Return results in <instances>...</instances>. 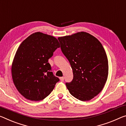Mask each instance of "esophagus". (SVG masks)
<instances>
[{
	"label": "esophagus",
	"mask_w": 126,
	"mask_h": 126,
	"mask_svg": "<svg viewBox=\"0 0 126 126\" xmlns=\"http://www.w3.org/2000/svg\"><path fill=\"white\" fill-rule=\"evenodd\" d=\"M64 77H60V80H61V81L63 82L64 81Z\"/></svg>",
	"instance_id": "34e87169"
}]
</instances>
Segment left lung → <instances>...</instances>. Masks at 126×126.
<instances>
[{"label": "left lung", "instance_id": "left-lung-1", "mask_svg": "<svg viewBox=\"0 0 126 126\" xmlns=\"http://www.w3.org/2000/svg\"><path fill=\"white\" fill-rule=\"evenodd\" d=\"M58 39L73 70L72 81L65 83L69 92L81 101L94 98L103 90L108 76V61L102 44L85 32Z\"/></svg>", "mask_w": 126, "mask_h": 126}]
</instances>
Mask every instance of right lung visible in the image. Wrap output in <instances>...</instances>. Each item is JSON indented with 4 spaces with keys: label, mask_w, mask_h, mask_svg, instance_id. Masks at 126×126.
Wrapping results in <instances>:
<instances>
[{
    "label": "right lung",
    "mask_w": 126,
    "mask_h": 126,
    "mask_svg": "<svg viewBox=\"0 0 126 126\" xmlns=\"http://www.w3.org/2000/svg\"><path fill=\"white\" fill-rule=\"evenodd\" d=\"M60 47L55 37L40 32L27 37L18 48L12 65L14 84L26 99L40 101L47 97L59 81L48 60Z\"/></svg>",
    "instance_id": "1"
}]
</instances>
